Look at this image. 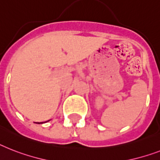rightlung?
<instances>
[{
	"label": "right lung",
	"mask_w": 160,
	"mask_h": 160,
	"mask_svg": "<svg viewBox=\"0 0 160 160\" xmlns=\"http://www.w3.org/2000/svg\"><path fill=\"white\" fill-rule=\"evenodd\" d=\"M37 123H38V124H39V122H37ZM40 123H43V122H40Z\"/></svg>",
	"instance_id": "1"
}]
</instances>
